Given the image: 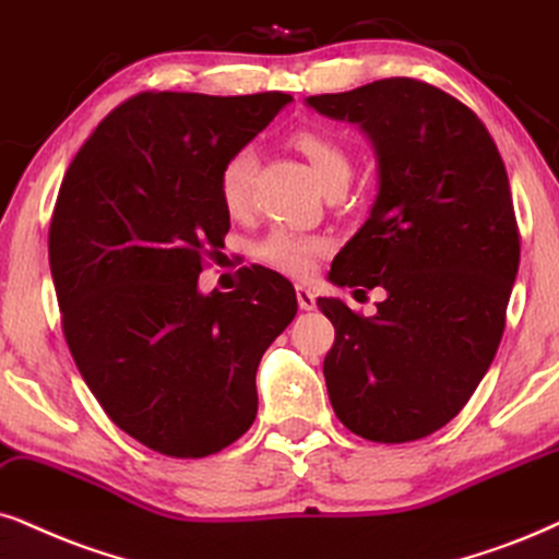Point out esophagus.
<instances>
[{"label": "esophagus", "instance_id": "1", "mask_svg": "<svg viewBox=\"0 0 559 559\" xmlns=\"http://www.w3.org/2000/svg\"><path fill=\"white\" fill-rule=\"evenodd\" d=\"M296 301H299V307L304 309V312H312V309L317 307V294L307 286H296Z\"/></svg>", "mask_w": 559, "mask_h": 559}]
</instances>
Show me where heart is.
<instances>
[{"label":"heart","instance_id":"heart-1","mask_svg":"<svg viewBox=\"0 0 559 559\" xmlns=\"http://www.w3.org/2000/svg\"><path fill=\"white\" fill-rule=\"evenodd\" d=\"M294 146L307 157L314 180L322 190L345 188L350 180V157L335 139L324 136L322 131L304 129L294 133ZM252 152L239 150L224 162L218 173V198L229 214H239L247 206V190H250ZM324 252V239L312 235H299L292 229H273L255 245L258 260L265 265L284 271L288 275H307L314 267L317 255Z\"/></svg>","mask_w":559,"mask_h":559}]
</instances>
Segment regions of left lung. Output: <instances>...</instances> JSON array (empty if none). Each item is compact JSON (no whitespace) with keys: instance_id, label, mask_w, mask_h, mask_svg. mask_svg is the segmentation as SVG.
<instances>
[{"instance_id":"obj_1","label":"left lung","mask_w":559,"mask_h":559,"mask_svg":"<svg viewBox=\"0 0 559 559\" xmlns=\"http://www.w3.org/2000/svg\"><path fill=\"white\" fill-rule=\"evenodd\" d=\"M304 103L356 123L377 154L369 218L330 281L386 296L373 317L317 301L335 324L332 409L369 441H415L456 418L503 337L521 255L506 165L475 112L433 84L392 76Z\"/></svg>"}]
</instances>
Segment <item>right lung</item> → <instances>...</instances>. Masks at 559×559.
<instances>
[{"mask_svg":"<svg viewBox=\"0 0 559 559\" xmlns=\"http://www.w3.org/2000/svg\"><path fill=\"white\" fill-rule=\"evenodd\" d=\"M288 103L141 92L61 182L48 260L63 337L108 418L159 454H216L252 426L260 358L296 317L294 286L260 265L237 292H198L229 231L218 173Z\"/></svg>","mask_w":559,"mask_h":559,"instance_id":"right-lung-1","label":"right lung"}]
</instances>
